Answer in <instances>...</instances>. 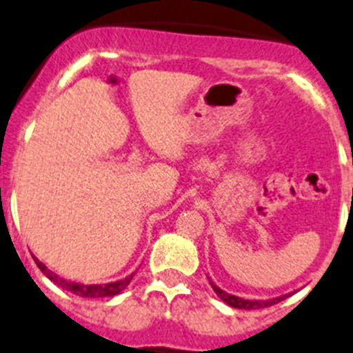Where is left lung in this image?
<instances>
[{
	"instance_id": "obj_1",
	"label": "left lung",
	"mask_w": 353,
	"mask_h": 353,
	"mask_svg": "<svg viewBox=\"0 0 353 353\" xmlns=\"http://www.w3.org/2000/svg\"><path fill=\"white\" fill-rule=\"evenodd\" d=\"M209 284L212 285L214 292H216V294L219 296V298H221L226 305L232 306V308H240V310H258V308H266V306L276 305V303H281L282 299H285V298H289L291 294H294V292H289V294L276 296V298H270V299H243V298H239V296L228 294V292L223 291L221 288H217V285L214 284L210 279H209Z\"/></svg>"
}]
</instances>
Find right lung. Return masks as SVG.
I'll list each match as a JSON object with an SVG mask.
<instances>
[{
    "label": "right lung",
    "instance_id": "1",
    "mask_svg": "<svg viewBox=\"0 0 353 353\" xmlns=\"http://www.w3.org/2000/svg\"><path fill=\"white\" fill-rule=\"evenodd\" d=\"M32 258H34V256H32ZM34 263L38 265V268L41 270L45 275H47V279H50L55 285L62 288L64 291L72 292V294L81 296V298H108V296L120 294V292L123 291L128 284H130V281L134 279V275H136V272H134V273H130L128 276H125V279H121V281L108 282V284H90L88 285V284H80V282L65 281V279L59 276L57 273H54L52 270H48L47 266L43 265L38 258H34Z\"/></svg>",
    "mask_w": 353,
    "mask_h": 353
}]
</instances>
